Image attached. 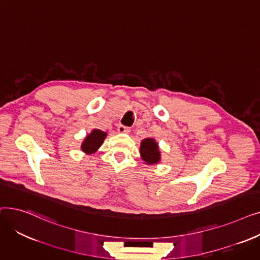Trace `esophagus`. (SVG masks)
I'll list each match as a JSON object with an SVG mask.
<instances>
[{
	"instance_id": "34e87169",
	"label": "esophagus",
	"mask_w": 260,
	"mask_h": 260,
	"mask_svg": "<svg viewBox=\"0 0 260 260\" xmlns=\"http://www.w3.org/2000/svg\"><path fill=\"white\" fill-rule=\"evenodd\" d=\"M118 132H119V133H125V134H127V133L131 132V128L127 127V126H124V125L120 124V125L118 126Z\"/></svg>"
}]
</instances>
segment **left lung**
Masks as SVG:
<instances>
[{
  "mask_svg": "<svg viewBox=\"0 0 260 260\" xmlns=\"http://www.w3.org/2000/svg\"><path fill=\"white\" fill-rule=\"evenodd\" d=\"M140 154L142 159L148 163V165H153V163H158L160 160V152L158 148L157 142L154 139L147 138L141 142L140 146Z\"/></svg>",
  "mask_w": 260,
  "mask_h": 260,
  "instance_id": "8db88e82",
  "label": "left lung"
}]
</instances>
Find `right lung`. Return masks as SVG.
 <instances>
[{"label":"right lung","mask_w":260,"mask_h":260,"mask_svg":"<svg viewBox=\"0 0 260 260\" xmlns=\"http://www.w3.org/2000/svg\"><path fill=\"white\" fill-rule=\"evenodd\" d=\"M105 137L106 133L100 129H93L85 138L84 142L82 143V151L85 152L86 154L94 153L101 146Z\"/></svg>","instance_id":"obj_1"}]
</instances>
